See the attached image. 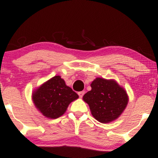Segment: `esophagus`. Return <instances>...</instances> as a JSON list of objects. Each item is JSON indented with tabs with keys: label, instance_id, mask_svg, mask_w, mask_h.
<instances>
[{
	"label": "esophagus",
	"instance_id": "esophagus-1",
	"mask_svg": "<svg viewBox=\"0 0 158 158\" xmlns=\"http://www.w3.org/2000/svg\"><path fill=\"white\" fill-rule=\"evenodd\" d=\"M78 94H79V97L82 98V97H83V96H84V94H85V91H80V92H79V93H78Z\"/></svg>",
	"mask_w": 158,
	"mask_h": 158
}]
</instances>
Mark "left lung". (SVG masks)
I'll return each instance as SVG.
<instances>
[{"instance_id":"obj_1","label":"left lung","mask_w":158,"mask_h":158,"mask_svg":"<svg viewBox=\"0 0 158 158\" xmlns=\"http://www.w3.org/2000/svg\"><path fill=\"white\" fill-rule=\"evenodd\" d=\"M91 90L83 96L92 116L102 123L117 119L128 102L126 90L114 79L96 78L90 84Z\"/></svg>"}]
</instances>
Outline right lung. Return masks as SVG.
Here are the masks:
<instances>
[{"label": "right lung", "mask_w": 158, "mask_h": 158, "mask_svg": "<svg viewBox=\"0 0 158 158\" xmlns=\"http://www.w3.org/2000/svg\"><path fill=\"white\" fill-rule=\"evenodd\" d=\"M78 98V94L66 85L60 76H56L45 81L32 94L35 108L50 119L62 116L70 103Z\"/></svg>", "instance_id": "add662e5"}]
</instances>
